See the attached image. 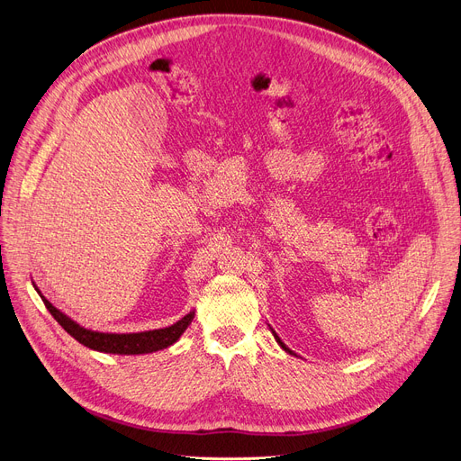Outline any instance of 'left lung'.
I'll list each match as a JSON object with an SVG mask.
<instances>
[{
    "instance_id": "8db88e82",
    "label": "left lung",
    "mask_w": 461,
    "mask_h": 461,
    "mask_svg": "<svg viewBox=\"0 0 461 461\" xmlns=\"http://www.w3.org/2000/svg\"><path fill=\"white\" fill-rule=\"evenodd\" d=\"M271 330H273V329H271ZM273 334H275V340H276V342H278V346H280V348H282V349H284V351H285V353H289V355H295V353H294V351H292V349H289V348H287V346H285V344H284V342H282V340H280V336H278V334H276V332H275V330H273Z\"/></svg>"
}]
</instances>
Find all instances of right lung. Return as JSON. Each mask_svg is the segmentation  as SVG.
<instances>
[{"label": "right lung", "mask_w": 461, "mask_h": 461, "mask_svg": "<svg viewBox=\"0 0 461 461\" xmlns=\"http://www.w3.org/2000/svg\"><path fill=\"white\" fill-rule=\"evenodd\" d=\"M35 285V284H33ZM37 294L41 295L44 306L48 312L52 313L54 320L72 336L77 342L82 346L93 349V351H101V353H112V355H145V353H155L160 349H166L169 346H174L181 334L188 329V325L194 320V313L196 312H188L185 318H181L177 323L164 327V329H153V330H143V332H101V330H91L77 323L72 318H68L67 313H63L59 308H56L50 301H48L35 285Z\"/></svg>", "instance_id": "right-lung-1"}]
</instances>
